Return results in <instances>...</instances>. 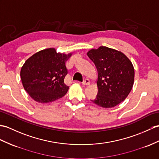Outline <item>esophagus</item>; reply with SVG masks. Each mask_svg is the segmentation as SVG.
Instances as JSON below:
<instances>
[{"instance_id":"1","label":"esophagus","mask_w":159,"mask_h":159,"mask_svg":"<svg viewBox=\"0 0 159 159\" xmlns=\"http://www.w3.org/2000/svg\"><path fill=\"white\" fill-rule=\"evenodd\" d=\"M82 84L84 85V86H88V85L90 84V80H89L88 79H85V80H84V82H82Z\"/></svg>"}]
</instances>
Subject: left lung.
<instances>
[{"instance_id":"left-lung-1","label":"left lung","mask_w":159,"mask_h":159,"mask_svg":"<svg viewBox=\"0 0 159 159\" xmlns=\"http://www.w3.org/2000/svg\"><path fill=\"white\" fill-rule=\"evenodd\" d=\"M98 71V94L92 100L103 108H112L123 102L132 89L134 68L131 61L117 50L100 46L87 53Z\"/></svg>"}]
</instances>
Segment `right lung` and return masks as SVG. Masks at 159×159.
Listing matches in <instances>:
<instances>
[{
  "label": "right lung",
  "instance_id": "1",
  "mask_svg": "<svg viewBox=\"0 0 159 159\" xmlns=\"http://www.w3.org/2000/svg\"><path fill=\"white\" fill-rule=\"evenodd\" d=\"M72 55L57 52L50 48L35 53L23 65L20 76L23 86L30 97L40 103L59 99L69 90L64 82L68 71L67 61Z\"/></svg>",
  "mask_w": 159,
  "mask_h": 159
}]
</instances>
